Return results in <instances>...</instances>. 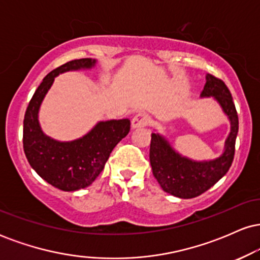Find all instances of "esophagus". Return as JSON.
<instances>
[{
    "mask_svg": "<svg viewBox=\"0 0 260 260\" xmlns=\"http://www.w3.org/2000/svg\"><path fill=\"white\" fill-rule=\"evenodd\" d=\"M149 121H150V118H149L147 113H143V112L137 113V115L132 118V128H139V127L147 126Z\"/></svg>",
    "mask_w": 260,
    "mask_h": 260,
    "instance_id": "34e87169",
    "label": "esophagus"
}]
</instances>
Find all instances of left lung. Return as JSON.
Segmentation results:
<instances>
[{
    "label": "left lung",
    "mask_w": 260,
    "mask_h": 260,
    "mask_svg": "<svg viewBox=\"0 0 260 260\" xmlns=\"http://www.w3.org/2000/svg\"><path fill=\"white\" fill-rule=\"evenodd\" d=\"M201 96H214L231 122V132L225 142L222 155L209 161L190 160L174 150L159 133H151L149 157L154 177L166 193L183 199L196 198L207 192L226 175L235 156L238 116L229 88L221 79L208 73Z\"/></svg>",
    "instance_id": "left-lung-1"
}]
</instances>
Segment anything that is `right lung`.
<instances>
[{
  "instance_id": "obj_1",
  "label": "right lung",
  "mask_w": 260,
  "mask_h": 260,
  "mask_svg": "<svg viewBox=\"0 0 260 260\" xmlns=\"http://www.w3.org/2000/svg\"><path fill=\"white\" fill-rule=\"evenodd\" d=\"M95 63L91 58L73 59L50 72L35 90L24 115L23 148L26 159L41 178L64 192L90 186L104 170L113 148L131 129L128 118L99 122L90 132L72 142H58L41 131L39 109L55 77L68 71L89 70Z\"/></svg>"
}]
</instances>
